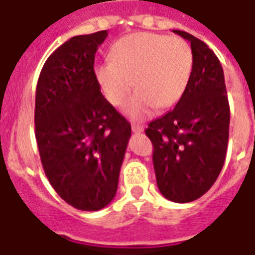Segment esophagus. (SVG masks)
<instances>
[{
  "label": "esophagus",
  "mask_w": 255,
  "mask_h": 255,
  "mask_svg": "<svg viewBox=\"0 0 255 255\" xmlns=\"http://www.w3.org/2000/svg\"><path fill=\"white\" fill-rule=\"evenodd\" d=\"M144 131V127L140 126V124H132V132L135 133H140Z\"/></svg>",
  "instance_id": "obj_1"
}]
</instances>
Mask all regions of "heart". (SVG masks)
<instances>
[{
	"mask_svg": "<svg viewBox=\"0 0 255 255\" xmlns=\"http://www.w3.org/2000/svg\"><path fill=\"white\" fill-rule=\"evenodd\" d=\"M193 70V51L180 37L140 32L119 40L111 51V62L96 71L100 88L109 103H127L132 119L151 116L152 109L170 108L185 93Z\"/></svg>",
	"mask_w": 255,
	"mask_h": 255,
	"instance_id": "1",
	"label": "heart"
}]
</instances>
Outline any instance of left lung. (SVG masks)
Masks as SVG:
<instances>
[{
    "instance_id": "1",
    "label": "left lung",
    "mask_w": 255,
    "mask_h": 255,
    "mask_svg": "<svg viewBox=\"0 0 255 255\" xmlns=\"http://www.w3.org/2000/svg\"><path fill=\"white\" fill-rule=\"evenodd\" d=\"M190 43L193 70L174 109L148 124L156 185L166 199L189 203L211 189L226 159L230 105L223 67L204 41L173 31Z\"/></svg>"
}]
</instances>
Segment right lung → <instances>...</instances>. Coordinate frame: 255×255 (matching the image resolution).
Segmentation results:
<instances>
[{"label": "right lung", "mask_w": 255, "mask_h": 255, "mask_svg": "<svg viewBox=\"0 0 255 255\" xmlns=\"http://www.w3.org/2000/svg\"><path fill=\"white\" fill-rule=\"evenodd\" d=\"M108 31L71 37L46 60L35 100V135L47 178L66 203L99 211L116 195L131 124L104 97L94 55Z\"/></svg>", "instance_id": "add662e5"}]
</instances>
